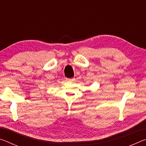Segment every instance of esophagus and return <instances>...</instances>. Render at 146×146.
Instances as JSON below:
<instances>
[{"instance_id": "obj_1", "label": "esophagus", "mask_w": 146, "mask_h": 146, "mask_svg": "<svg viewBox=\"0 0 146 146\" xmlns=\"http://www.w3.org/2000/svg\"><path fill=\"white\" fill-rule=\"evenodd\" d=\"M66 80H67V81H73V80H74V78H66Z\"/></svg>"}]
</instances>
